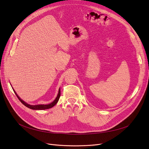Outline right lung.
Listing matches in <instances>:
<instances>
[{
  "mask_svg": "<svg viewBox=\"0 0 149 149\" xmlns=\"http://www.w3.org/2000/svg\"><path fill=\"white\" fill-rule=\"evenodd\" d=\"M13 91H14L15 94H16L17 97H18V99L20 100V101L23 104L24 106H25L26 107H27L29 108H30V109H34V110H44V109H49V108H52V107H53L54 106H55L56 104L58 102V100H59L60 99V94H61V92H60V89H59V91H58V95L56 97V99L55 100H54L52 103L49 104H38V105H30L29 104L26 103L25 102H24L23 100H21V99L20 98V97L17 95V93H15V91H14V89H13Z\"/></svg>",
  "mask_w": 149,
  "mask_h": 149,
  "instance_id": "1",
  "label": "right lung"
}]
</instances>
